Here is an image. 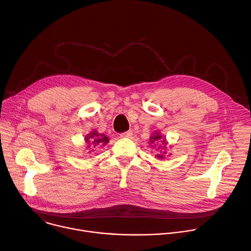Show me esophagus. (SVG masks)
<instances>
[{"instance_id":"obj_1","label":"esophagus","mask_w":251,"mask_h":251,"mask_svg":"<svg viewBox=\"0 0 251 251\" xmlns=\"http://www.w3.org/2000/svg\"><path fill=\"white\" fill-rule=\"evenodd\" d=\"M132 135H133V132H132L131 130H129V131H127V132L121 133V134H120V137H121V138H130Z\"/></svg>"}]
</instances>
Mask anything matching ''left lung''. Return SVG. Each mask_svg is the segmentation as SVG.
<instances>
[{
  "label": "left lung",
  "instance_id": "1",
  "mask_svg": "<svg viewBox=\"0 0 251 251\" xmlns=\"http://www.w3.org/2000/svg\"><path fill=\"white\" fill-rule=\"evenodd\" d=\"M161 138H162V136H161L160 134H155L154 136H152V137H151V140H150V141H151L152 144H153V143L157 142V144H155V145H158V141H159V140H161ZM160 142H162V141H160ZM165 143H166V142H165V139H164V140H163V142H162V144H165ZM160 148H161V145H159V149H160ZM161 149H162V148H161ZM165 153H166V152H164L163 154H165ZM157 157H158V158H161V159L163 158V156H161V155H158Z\"/></svg>",
  "mask_w": 251,
  "mask_h": 251
}]
</instances>
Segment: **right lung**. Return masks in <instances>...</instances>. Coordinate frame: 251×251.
<instances>
[{
  "label": "right lung",
  "instance_id": "right-lung-1",
  "mask_svg": "<svg viewBox=\"0 0 251 251\" xmlns=\"http://www.w3.org/2000/svg\"><path fill=\"white\" fill-rule=\"evenodd\" d=\"M85 140L87 142L88 147H90L91 145H94V147L96 145L103 146V145L107 144V143H108V141H109V139L107 138L105 135L98 134L96 132H91V134H89L88 136L85 137Z\"/></svg>",
  "mask_w": 251,
  "mask_h": 251
}]
</instances>
